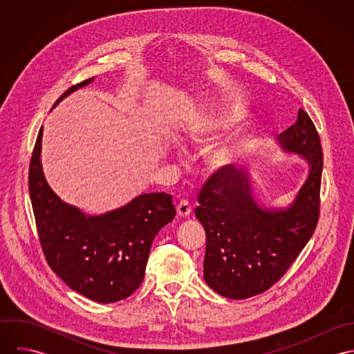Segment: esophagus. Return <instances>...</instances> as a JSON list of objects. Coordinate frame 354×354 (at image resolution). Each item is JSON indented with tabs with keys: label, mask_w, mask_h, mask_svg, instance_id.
Segmentation results:
<instances>
[{
	"label": "esophagus",
	"mask_w": 354,
	"mask_h": 354,
	"mask_svg": "<svg viewBox=\"0 0 354 354\" xmlns=\"http://www.w3.org/2000/svg\"><path fill=\"white\" fill-rule=\"evenodd\" d=\"M191 212H192V205L187 202V201H181V202L177 204V214H178V216L187 218Z\"/></svg>",
	"instance_id": "34e87169"
}]
</instances>
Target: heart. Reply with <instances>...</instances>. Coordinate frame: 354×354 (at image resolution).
Here are the masks:
<instances>
[{
    "label": "heart",
    "instance_id": "heart-1",
    "mask_svg": "<svg viewBox=\"0 0 354 354\" xmlns=\"http://www.w3.org/2000/svg\"><path fill=\"white\" fill-rule=\"evenodd\" d=\"M237 117H239V114H237V113H233V114L230 115V120H226V121H222V122H227V121L236 120ZM237 150H239V147H232V149H222V150L215 152V153L212 155V162H214V165H223V163H226Z\"/></svg>",
    "mask_w": 354,
    "mask_h": 354
}]
</instances>
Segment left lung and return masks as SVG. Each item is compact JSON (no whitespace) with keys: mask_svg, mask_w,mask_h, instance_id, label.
<instances>
[{"mask_svg":"<svg viewBox=\"0 0 354 354\" xmlns=\"http://www.w3.org/2000/svg\"><path fill=\"white\" fill-rule=\"evenodd\" d=\"M286 151L301 153L309 176L295 203L282 211L260 208L247 173L232 165L218 167L203 184L196 218L205 230L204 281L218 295L243 300L277 283L312 237L320 215L323 151L309 114L279 136Z\"/></svg>","mask_w":354,"mask_h":354,"instance_id":"obj_1","label":"left lung"}]
</instances>
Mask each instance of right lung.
<instances>
[{"instance_id": "add662e5", "label": "right lung", "mask_w": 354, "mask_h": 354, "mask_svg": "<svg viewBox=\"0 0 354 354\" xmlns=\"http://www.w3.org/2000/svg\"><path fill=\"white\" fill-rule=\"evenodd\" d=\"M90 82L93 77L69 87L54 106ZM41 143L42 129L30 160L28 191L48 264L72 290L93 301L129 297L143 282L156 233L176 216L171 196L145 194L115 211L86 216L51 191L42 171Z\"/></svg>"}]
</instances>
